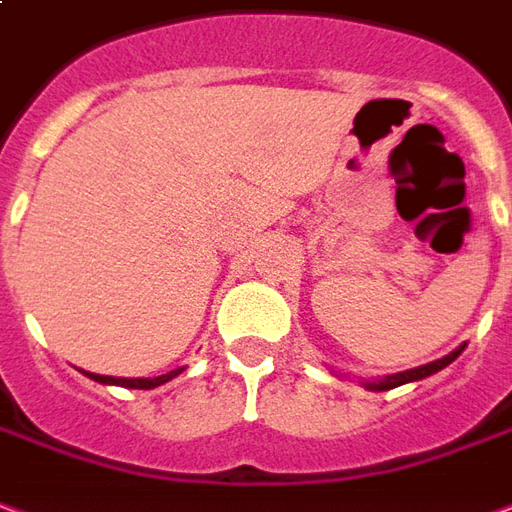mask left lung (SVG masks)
<instances>
[{
    "label": "left lung",
    "mask_w": 512,
    "mask_h": 512,
    "mask_svg": "<svg viewBox=\"0 0 512 512\" xmlns=\"http://www.w3.org/2000/svg\"><path fill=\"white\" fill-rule=\"evenodd\" d=\"M464 347H467V344H461V347H456L453 352H448L445 358H437V361L423 363V366H418V369H407V372H399V374H385V377H380V380L363 382V388H366V391H391V388H399V385H407V382L426 380V377L442 372L445 366H450V363L456 361Z\"/></svg>",
    "instance_id": "1"
}]
</instances>
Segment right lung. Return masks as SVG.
Returning a JSON list of instances; mask_svg holds the SVG:
<instances>
[{
	"mask_svg": "<svg viewBox=\"0 0 512 512\" xmlns=\"http://www.w3.org/2000/svg\"><path fill=\"white\" fill-rule=\"evenodd\" d=\"M184 372V366L179 369H173L168 374H160V377H105V374H92V372H83L89 380L102 382V385H119V388H138V391H151V388H160L165 382H170L173 377H179Z\"/></svg>",
	"mask_w": 512,
	"mask_h": 512,
	"instance_id": "add662e5",
	"label": "right lung"
}]
</instances>
